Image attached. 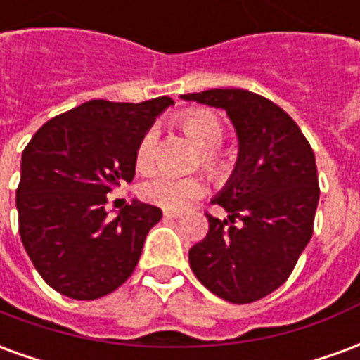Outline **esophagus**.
<instances>
[{
    "label": "esophagus",
    "instance_id": "obj_1",
    "mask_svg": "<svg viewBox=\"0 0 360 360\" xmlns=\"http://www.w3.org/2000/svg\"><path fill=\"white\" fill-rule=\"evenodd\" d=\"M165 218H181L183 216V212L179 210H164Z\"/></svg>",
    "mask_w": 360,
    "mask_h": 360
}]
</instances>
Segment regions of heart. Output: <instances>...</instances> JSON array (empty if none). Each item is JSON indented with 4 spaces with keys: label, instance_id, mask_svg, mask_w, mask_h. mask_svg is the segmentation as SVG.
<instances>
[{
    "label": "heart",
    "instance_id": "b5f03b06",
    "mask_svg": "<svg viewBox=\"0 0 360 360\" xmlns=\"http://www.w3.org/2000/svg\"><path fill=\"white\" fill-rule=\"evenodd\" d=\"M177 125L187 134L200 150V165L214 179L226 177L231 169V160L226 152L219 150L224 141V123L219 121L216 113L208 110H188L177 117ZM156 152V134L148 131L141 136V141L134 150V165L139 172H146L154 162ZM204 185L200 177L188 175V177H175L169 173H154L144 181L139 188L141 196L150 204H156L169 210L185 208L188 202L202 195Z\"/></svg>",
    "mask_w": 360,
    "mask_h": 360
}]
</instances>
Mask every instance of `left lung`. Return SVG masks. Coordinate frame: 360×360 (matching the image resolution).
I'll return each mask as SVG.
<instances>
[{
	"label": "left lung",
	"instance_id": "1",
	"mask_svg": "<svg viewBox=\"0 0 360 360\" xmlns=\"http://www.w3.org/2000/svg\"><path fill=\"white\" fill-rule=\"evenodd\" d=\"M181 98L226 110L239 136L233 175L214 198L229 216L206 214L208 235L188 250V262L214 295L255 302L285 283L312 237L320 198L314 152L299 125L264 96L214 89Z\"/></svg>",
	"mask_w": 360,
	"mask_h": 360
}]
</instances>
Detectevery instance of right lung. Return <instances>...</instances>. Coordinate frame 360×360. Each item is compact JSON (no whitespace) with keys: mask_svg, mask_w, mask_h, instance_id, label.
<instances>
[{"mask_svg":"<svg viewBox=\"0 0 360 360\" xmlns=\"http://www.w3.org/2000/svg\"><path fill=\"white\" fill-rule=\"evenodd\" d=\"M169 96L141 103L90 100L44 123L22 152L19 235L58 293L94 301L123 285L162 210L133 200L111 219L108 193L134 177V150Z\"/></svg>","mask_w":360,"mask_h":360,"instance_id":"add662e5","label":"right lung"}]
</instances>
